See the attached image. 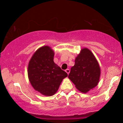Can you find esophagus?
Masks as SVG:
<instances>
[{"label": "esophagus", "mask_w": 123, "mask_h": 123, "mask_svg": "<svg viewBox=\"0 0 123 123\" xmlns=\"http://www.w3.org/2000/svg\"><path fill=\"white\" fill-rule=\"evenodd\" d=\"M65 71L66 72V73L68 74H69V72H70V70L69 69H67L65 70Z\"/></svg>", "instance_id": "esophagus-1"}]
</instances>
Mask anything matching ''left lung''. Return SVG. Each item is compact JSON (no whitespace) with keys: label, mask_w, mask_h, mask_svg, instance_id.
<instances>
[{"label":"left lung","mask_w":123,"mask_h":123,"mask_svg":"<svg viewBox=\"0 0 123 123\" xmlns=\"http://www.w3.org/2000/svg\"><path fill=\"white\" fill-rule=\"evenodd\" d=\"M100 73V66L93 53L83 48L75 58L68 78L80 91L87 93L97 85Z\"/></svg>","instance_id":"left-lung-1"}]
</instances>
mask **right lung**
I'll list each match as a JSON object with an SVG mask.
<instances>
[{
    "label": "right lung",
    "mask_w": 123,
    "mask_h": 123,
    "mask_svg": "<svg viewBox=\"0 0 123 123\" xmlns=\"http://www.w3.org/2000/svg\"><path fill=\"white\" fill-rule=\"evenodd\" d=\"M54 52L48 46H42L33 54L28 66V76L32 86L42 95L51 96L58 91L68 76L54 62Z\"/></svg>",
    "instance_id": "add662e5"
}]
</instances>
